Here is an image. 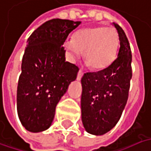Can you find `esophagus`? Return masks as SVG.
<instances>
[{
	"mask_svg": "<svg viewBox=\"0 0 151 151\" xmlns=\"http://www.w3.org/2000/svg\"><path fill=\"white\" fill-rule=\"evenodd\" d=\"M83 74H84V73H83L81 70H79L78 73V75H77V79H78V80H80L81 78H82V76H83Z\"/></svg>",
	"mask_w": 151,
	"mask_h": 151,
	"instance_id": "esophagus-1",
	"label": "esophagus"
}]
</instances>
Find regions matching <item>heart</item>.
Here are the masks:
<instances>
[{
  "instance_id": "b5f03b06",
  "label": "heart",
  "mask_w": 151,
  "mask_h": 151,
  "mask_svg": "<svg viewBox=\"0 0 151 151\" xmlns=\"http://www.w3.org/2000/svg\"><path fill=\"white\" fill-rule=\"evenodd\" d=\"M120 37L114 28L94 26L77 31L73 38L64 42L71 59L80 56L83 51L85 63L92 69H102L109 66L117 55Z\"/></svg>"
}]
</instances>
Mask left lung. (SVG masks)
<instances>
[{"label":"left lung","instance_id":"1","mask_svg":"<svg viewBox=\"0 0 151 151\" xmlns=\"http://www.w3.org/2000/svg\"><path fill=\"white\" fill-rule=\"evenodd\" d=\"M114 25L120 37L118 56L109 66L86 73L81 79L82 122L85 131L93 135H103L117 124L128 99L132 52L122 28Z\"/></svg>","mask_w":151,"mask_h":151}]
</instances>
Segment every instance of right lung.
Instances as JSON below:
<instances>
[{"mask_svg":"<svg viewBox=\"0 0 151 151\" xmlns=\"http://www.w3.org/2000/svg\"><path fill=\"white\" fill-rule=\"evenodd\" d=\"M80 21L54 19L42 24L27 40L17 89V110L31 132L49 128L56 105L74 81L78 67L66 61L62 46Z\"/></svg>","mask_w":151,"mask_h":151,"instance_id":"1","label":"right lung"}]
</instances>
